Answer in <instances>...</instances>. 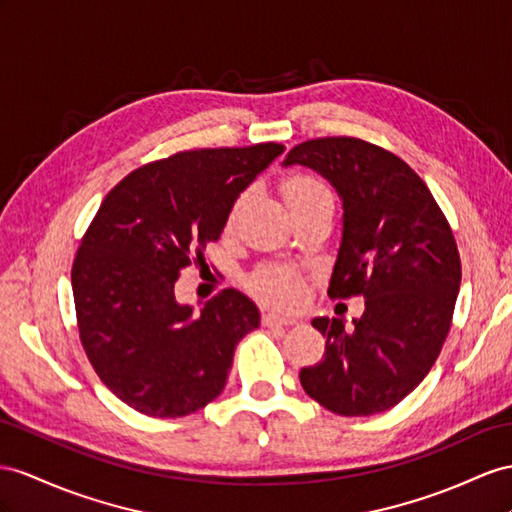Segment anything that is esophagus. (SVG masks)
<instances>
[{"mask_svg":"<svg viewBox=\"0 0 512 512\" xmlns=\"http://www.w3.org/2000/svg\"><path fill=\"white\" fill-rule=\"evenodd\" d=\"M264 326H292L296 324L294 318H285V316H277V313H264V318H261Z\"/></svg>","mask_w":512,"mask_h":512,"instance_id":"obj_1","label":"esophagus"}]
</instances>
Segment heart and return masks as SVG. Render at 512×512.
Returning a JSON list of instances; mask_svg holds the SVG:
<instances>
[{"label":"heart","instance_id":"obj_1","mask_svg":"<svg viewBox=\"0 0 512 512\" xmlns=\"http://www.w3.org/2000/svg\"><path fill=\"white\" fill-rule=\"evenodd\" d=\"M283 196L287 207L300 209L313 203H333V194L326 188V183L311 177V175H292L283 181ZM242 209V199L233 203L231 212H229V227L238 218ZM251 290L253 294L264 300L266 305L272 307H294L300 294H303V279L300 274L290 268V266H281V264H268L255 270L251 277Z\"/></svg>","mask_w":512,"mask_h":512}]
</instances>
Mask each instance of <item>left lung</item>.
I'll return each mask as SVG.
<instances>
[{
	"mask_svg": "<svg viewBox=\"0 0 512 512\" xmlns=\"http://www.w3.org/2000/svg\"><path fill=\"white\" fill-rule=\"evenodd\" d=\"M292 164L329 179L344 205L329 296L365 298L352 326L311 322L326 348L300 385L337 415L383 413L424 381L448 337L461 287L452 229L415 170L372 142L307 140L287 153Z\"/></svg>",
	"mask_w": 512,
	"mask_h": 512,
	"instance_id": "left-lung-1",
	"label": "left lung"
}]
</instances>
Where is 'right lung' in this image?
<instances>
[{"label": "right lung", "instance_id": "right-lung-1", "mask_svg": "<svg viewBox=\"0 0 512 512\" xmlns=\"http://www.w3.org/2000/svg\"><path fill=\"white\" fill-rule=\"evenodd\" d=\"M283 144L181 151L144 164L108 192L71 270L88 361L116 398L151 417H183L220 396L259 309L222 290L201 313L175 281L220 238L248 183Z\"/></svg>", "mask_w": 512, "mask_h": 512}]
</instances>
